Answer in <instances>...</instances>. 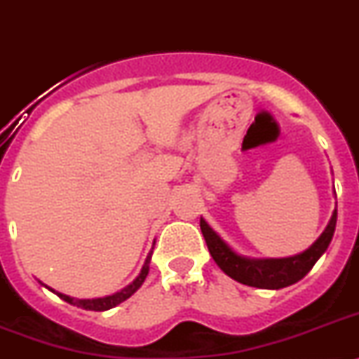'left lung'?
Listing matches in <instances>:
<instances>
[{
	"label": "left lung",
	"instance_id": "1",
	"mask_svg": "<svg viewBox=\"0 0 359 359\" xmlns=\"http://www.w3.org/2000/svg\"><path fill=\"white\" fill-rule=\"evenodd\" d=\"M336 221H338V210H334L330 222H328L325 231L319 236L314 245L305 250L303 254L283 259H248L236 254L210 228V224L204 219H201V231H203L204 241H206L213 261L226 276H230L231 279H236L243 285H248V287L277 290V288L294 285L312 270L316 261L325 254V250L328 248L330 241H332Z\"/></svg>",
	"mask_w": 359,
	"mask_h": 359
}]
</instances>
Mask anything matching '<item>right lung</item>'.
<instances>
[{
    "label": "right lung",
    "mask_w": 359,
    "mask_h": 359,
    "mask_svg": "<svg viewBox=\"0 0 359 359\" xmlns=\"http://www.w3.org/2000/svg\"><path fill=\"white\" fill-rule=\"evenodd\" d=\"M151 254L153 252H149V255H147V259H146V263H144L142 270H140V273H138L137 279H135L131 285H128V287L123 288V290L113 294V296L98 297V299H74V297H69V296H65V294L54 292L53 288H49V290H53L56 296L62 297L63 301H67V303H71V305H74V306H80V309H86V310H95V312H104V310H109V309H113V306L120 305L122 301H126L128 297L133 296L135 292L142 287L144 279H146L147 272H149V261H151Z\"/></svg>",
    "instance_id": "right-lung-1"
}]
</instances>
